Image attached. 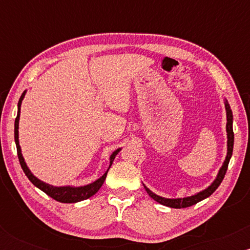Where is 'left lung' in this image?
I'll list each match as a JSON object with an SVG mask.
<instances>
[{
  "label": "left lung",
  "instance_id": "8db88e82",
  "mask_svg": "<svg viewBox=\"0 0 250 250\" xmlns=\"http://www.w3.org/2000/svg\"><path fill=\"white\" fill-rule=\"evenodd\" d=\"M225 107H226V113H227L226 130H227V139H228L227 140V156H226L225 162H223L222 167L220 168L219 173H217L216 179L213 181V183H211L208 188H206L205 190L200 191V193H197L195 195H191V196L183 197V199H166V197L159 196V195L153 193L150 189L147 188L145 185H143L145 186L146 191H147L148 195L151 197V199L156 201V202L161 203V205H163V206H167V207L180 209V208H187V207H190V206H193V205H196L197 202L207 199V197L210 196V195L213 194L215 190H216L217 187L221 185V182H222L223 177H225L227 169H228V165H229V161H230L231 155H233V147H234L233 113H231L230 105H229V103L226 99H225Z\"/></svg>",
  "mask_w": 250,
  "mask_h": 250
}]
</instances>
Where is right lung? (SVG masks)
<instances>
[{
    "label": "right lung",
    "mask_w": 250,
    "mask_h": 250,
    "mask_svg": "<svg viewBox=\"0 0 250 250\" xmlns=\"http://www.w3.org/2000/svg\"><path fill=\"white\" fill-rule=\"evenodd\" d=\"M27 91H23L22 93L21 97L19 100V104H17V116L15 119V129H14V134H15V143H16V149H17V156H19V161L20 165H21L22 169H23L24 174L27 175L28 179L30 180V182L33 183L35 187L39 189H41L42 191H44L48 196L53 197L54 200L59 201V202L62 203H76L80 202V201L87 200L89 197H91L93 195H95L97 191L100 190V188L102 187L103 182H104L105 177H107L108 170L109 168L111 167L113 165L114 159L117 154L120 153L121 148L116 149L113 154L110 155V165H109V168L107 169L104 174L102 175L100 179H97L94 182L89 183L87 186H81V187H73V186H62V187H55V186L48 185V183L43 182V181L39 180L37 177L30 171V169L28 168L27 163H25L23 156H22V151H21V147H20V142H19V121H20V113H21V104L22 101H23L24 95Z\"/></svg>",
    "instance_id": "add662e5"
}]
</instances>
